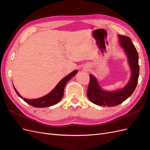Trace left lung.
Returning a JSON list of instances; mask_svg holds the SVG:
<instances>
[{
	"label": "left lung",
	"mask_w": 150,
	"mask_h": 150,
	"mask_svg": "<svg viewBox=\"0 0 150 150\" xmlns=\"http://www.w3.org/2000/svg\"><path fill=\"white\" fill-rule=\"evenodd\" d=\"M118 38L120 45L124 48V51L128 57L131 70V78L122 89L113 91H106L101 89L96 78L89 74L90 82L87 96L91 101L99 106L112 107L119 105L133 94L138 84L139 73L138 53L129 38L118 35Z\"/></svg>",
	"instance_id": "left-lung-1"
}]
</instances>
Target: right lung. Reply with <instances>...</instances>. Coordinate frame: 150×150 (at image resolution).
<instances>
[{"label":"right lung","mask_w":150,"mask_h":150,"mask_svg":"<svg viewBox=\"0 0 150 150\" xmlns=\"http://www.w3.org/2000/svg\"><path fill=\"white\" fill-rule=\"evenodd\" d=\"M77 72H78L77 70H74V71L71 72L69 74H68L65 78L61 80L60 82L57 84V86L54 88V89L51 93H49L48 94L46 95V96L40 98L34 99H28L24 98L17 91L14 86H13V88H14L18 96L21 98L23 99V100L25 102L30 104V105L35 108L49 107L58 103L61 101V99L63 97V95H64V89L66 84L72 77L76 75V74H77Z\"/></svg>","instance_id":"1"}]
</instances>
